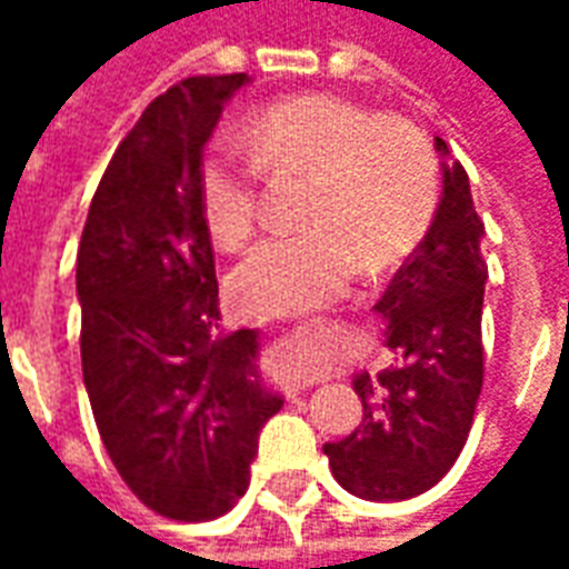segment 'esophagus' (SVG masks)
Masks as SVG:
<instances>
[{
  "label": "esophagus",
  "instance_id": "34e87169",
  "mask_svg": "<svg viewBox=\"0 0 569 569\" xmlns=\"http://www.w3.org/2000/svg\"><path fill=\"white\" fill-rule=\"evenodd\" d=\"M313 383H320V378H305V387H313Z\"/></svg>",
  "mask_w": 569,
  "mask_h": 569
}]
</instances>
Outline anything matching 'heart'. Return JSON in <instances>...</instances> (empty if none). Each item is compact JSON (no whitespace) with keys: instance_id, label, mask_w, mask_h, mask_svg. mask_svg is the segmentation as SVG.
<instances>
[{"instance_id":"heart-1","label":"heart","mask_w":569,"mask_h":569,"mask_svg":"<svg viewBox=\"0 0 569 569\" xmlns=\"http://www.w3.org/2000/svg\"><path fill=\"white\" fill-rule=\"evenodd\" d=\"M247 161L212 140L200 163V212L216 243L237 247L256 222L261 173H310L301 234L259 240L231 273V296L259 317H296L332 305L357 259L387 268L427 234L439 203V167L427 137L399 118L329 93L259 109L240 133Z\"/></svg>"}]
</instances>
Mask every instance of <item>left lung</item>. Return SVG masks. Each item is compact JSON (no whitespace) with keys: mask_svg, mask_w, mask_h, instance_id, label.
Wrapping results in <instances>:
<instances>
[{"mask_svg":"<svg viewBox=\"0 0 569 569\" xmlns=\"http://www.w3.org/2000/svg\"><path fill=\"white\" fill-rule=\"evenodd\" d=\"M436 151L445 158L436 216L375 305L396 362L375 378L353 375L362 423L322 445L338 485L362 500H411L439 485L463 451L485 378V224L469 176L439 137Z\"/></svg>","mask_w":569,"mask_h":569,"instance_id":"obj_1","label":"left lung"}]
</instances>
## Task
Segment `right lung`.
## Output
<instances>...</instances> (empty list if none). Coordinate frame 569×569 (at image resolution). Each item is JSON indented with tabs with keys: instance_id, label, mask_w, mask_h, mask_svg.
<instances>
[{
	"instance_id": "right-lung-1",
	"label": "right lung",
	"mask_w": 569,
	"mask_h": 569,
	"mask_svg": "<svg viewBox=\"0 0 569 569\" xmlns=\"http://www.w3.org/2000/svg\"><path fill=\"white\" fill-rule=\"evenodd\" d=\"M237 76L173 84L121 140L76 259L81 371L118 476L151 512L210 521L249 488L259 432L283 408L261 381L256 329H219L203 146Z\"/></svg>"
}]
</instances>
